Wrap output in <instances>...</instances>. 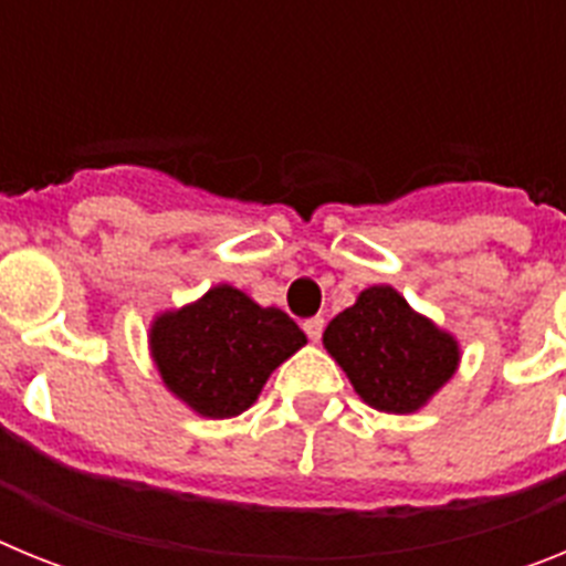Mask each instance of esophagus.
Returning a JSON list of instances; mask_svg holds the SVG:
<instances>
[{"label":"esophagus","instance_id":"34e87169","mask_svg":"<svg viewBox=\"0 0 566 566\" xmlns=\"http://www.w3.org/2000/svg\"><path fill=\"white\" fill-rule=\"evenodd\" d=\"M323 328H326V319L323 317H312L303 323V332L308 334V339H312V343H317V339L323 337Z\"/></svg>","mask_w":566,"mask_h":566}]
</instances>
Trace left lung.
I'll return each instance as SVG.
<instances>
[{"mask_svg": "<svg viewBox=\"0 0 566 566\" xmlns=\"http://www.w3.org/2000/svg\"><path fill=\"white\" fill-rule=\"evenodd\" d=\"M323 345L374 411L417 413L457 374L462 348L394 286H368L323 332Z\"/></svg>", "mask_w": 566, "mask_h": 566, "instance_id": "1", "label": "left lung"}]
</instances>
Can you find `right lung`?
<instances>
[{
  "label": "right lung",
  "mask_w": 566,
  "mask_h": 566,
  "mask_svg": "<svg viewBox=\"0 0 566 566\" xmlns=\"http://www.w3.org/2000/svg\"><path fill=\"white\" fill-rule=\"evenodd\" d=\"M147 343L175 399L198 417L232 419L258 402L274 368L308 339L286 312L218 283L187 306L155 314Z\"/></svg>",
  "instance_id": "obj_1"
}]
</instances>
